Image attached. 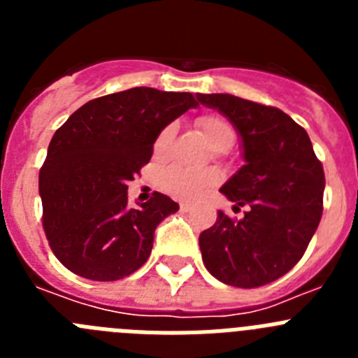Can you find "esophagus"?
<instances>
[{
  "label": "esophagus",
  "mask_w": 358,
  "mask_h": 358,
  "mask_svg": "<svg viewBox=\"0 0 358 358\" xmlns=\"http://www.w3.org/2000/svg\"><path fill=\"white\" fill-rule=\"evenodd\" d=\"M179 208H181V211H189L192 210V204H188V202H181V204H179Z\"/></svg>",
  "instance_id": "1"
}]
</instances>
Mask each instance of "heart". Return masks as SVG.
Wrapping results in <instances>:
<instances>
[{
	"label": "heart",
	"instance_id": "heart-1",
	"mask_svg": "<svg viewBox=\"0 0 358 358\" xmlns=\"http://www.w3.org/2000/svg\"><path fill=\"white\" fill-rule=\"evenodd\" d=\"M197 127L206 138L210 147L217 152H226L233 147L236 138L235 127L229 120L218 115H202L197 118ZM176 136V127L166 125L154 140V156L163 157ZM220 181V173L215 169H188L182 164H170L159 173V186L172 197L195 201Z\"/></svg>",
	"mask_w": 358,
	"mask_h": 358
}]
</instances>
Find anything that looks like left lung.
I'll return each instance as SVG.
<instances>
[{
    "mask_svg": "<svg viewBox=\"0 0 358 358\" xmlns=\"http://www.w3.org/2000/svg\"><path fill=\"white\" fill-rule=\"evenodd\" d=\"M222 113L242 138L245 164L220 188L236 206L235 220L218 211L199 236L202 262L226 285L255 289L301 260L322 215L324 170L301 125L283 110L233 94H197Z\"/></svg>",
    "mask_w": 358,
    "mask_h": 358,
    "instance_id": "obj_1",
    "label": "left lung"
}]
</instances>
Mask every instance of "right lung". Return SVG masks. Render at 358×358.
<instances>
[{
    "label": "right lung",
    "mask_w": 358,
    "mask_h": 358,
    "mask_svg": "<svg viewBox=\"0 0 358 358\" xmlns=\"http://www.w3.org/2000/svg\"><path fill=\"white\" fill-rule=\"evenodd\" d=\"M192 93L132 87L94 98L57 129L39 172L43 227L57 260L93 281H116L148 260L154 231L179 204L154 192L129 206L163 127L195 107Z\"/></svg>",
    "instance_id": "obj_1"
}]
</instances>
